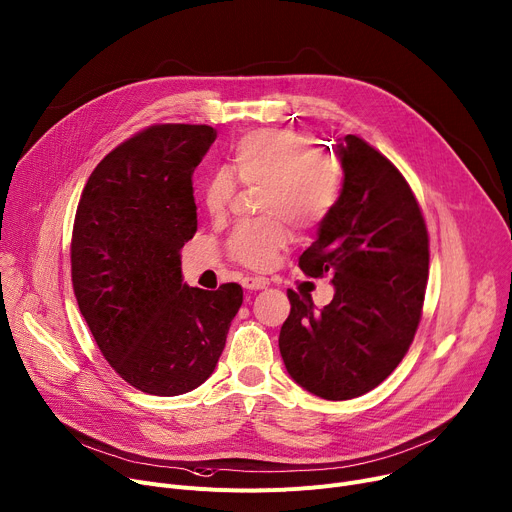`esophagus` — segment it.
Wrapping results in <instances>:
<instances>
[{"mask_svg": "<svg viewBox=\"0 0 512 512\" xmlns=\"http://www.w3.org/2000/svg\"><path fill=\"white\" fill-rule=\"evenodd\" d=\"M269 286V282L265 280V278H259V276H247V278H243V288L245 290H263V288H267Z\"/></svg>", "mask_w": 512, "mask_h": 512, "instance_id": "esophagus-1", "label": "esophagus"}]
</instances>
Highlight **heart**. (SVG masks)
<instances>
[{
	"label": "heart",
	"instance_id": "obj_1",
	"mask_svg": "<svg viewBox=\"0 0 512 512\" xmlns=\"http://www.w3.org/2000/svg\"><path fill=\"white\" fill-rule=\"evenodd\" d=\"M228 173L214 175L203 189L210 216L226 214L241 185H261L259 210L267 218L238 224L226 243L228 255L251 269L271 267L292 241V226L313 230L333 212L342 191V162L315 150L309 135L265 129L245 135L228 158ZM233 176L230 178L229 175Z\"/></svg>",
	"mask_w": 512,
	"mask_h": 512
}]
</instances>
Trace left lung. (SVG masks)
I'll use <instances>...</instances> for the list:
<instances>
[{"mask_svg": "<svg viewBox=\"0 0 512 512\" xmlns=\"http://www.w3.org/2000/svg\"><path fill=\"white\" fill-rule=\"evenodd\" d=\"M344 185L319 238L300 255L306 276H331L333 300L288 292L280 354L290 377L344 401L381 385L410 350L428 282V232L395 164L358 135L337 144Z\"/></svg>", "mask_w": 512, "mask_h": 512, "instance_id": "obj_1", "label": "left lung"}]
</instances>
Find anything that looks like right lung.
I'll return each instance as SVG.
<instances>
[{"instance_id":"right-lung-1","label":"right lung","mask_w":512,"mask_h":512,"mask_svg":"<svg viewBox=\"0 0 512 512\" xmlns=\"http://www.w3.org/2000/svg\"><path fill=\"white\" fill-rule=\"evenodd\" d=\"M210 125H152L98 162L72 234V284L102 356L131 387L173 397L214 372L243 288L183 284L181 249L197 230L193 170Z\"/></svg>"}]
</instances>
